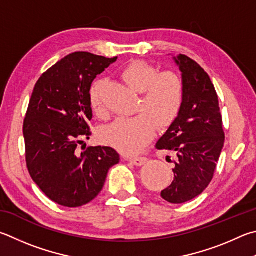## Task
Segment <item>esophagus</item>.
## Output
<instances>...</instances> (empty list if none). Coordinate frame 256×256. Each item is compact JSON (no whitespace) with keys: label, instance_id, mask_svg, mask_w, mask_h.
<instances>
[{"label":"esophagus","instance_id":"1","mask_svg":"<svg viewBox=\"0 0 256 256\" xmlns=\"http://www.w3.org/2000/svg\"><path fill=\"white\" fill-rule=\"evenodd\" d=\"M131 164H133L134 166H141L144 164H146L148 159L146 156H140V158H132V159L128 160Z\"/></svg>","mask_w":256,"mask_h":256}]
</instances>
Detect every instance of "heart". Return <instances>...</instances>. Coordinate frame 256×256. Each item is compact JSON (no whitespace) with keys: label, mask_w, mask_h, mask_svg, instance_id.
I'll use <instances>...</instances> for the list:
<instances>
[{"label":"heart","mask_w":256,"mask_h":256,"mask_svg":"<svg viewBox=\"0 0 256 256\" xmlns=\"http://www.w3.org/2000/svg\"><path fill=\"white\" fill-rule=\"evenodd\" d=\"M132 90L141 92L133 118H120L105 128L104 141L128 156L140 153L152 140L158 128H169L178 118L184 103V82L178 74L156 69L141 60L132 62L120 72ZM102 80L90 88V104L97 116H104L100 97Z\"/></svg>","instance_id":"heart-1"}]
</instances>
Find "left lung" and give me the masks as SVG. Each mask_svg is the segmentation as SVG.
<instances>
[{
	"instance_id": "1",
	"label": "left lung",
	"mask_w": 256,
	"mask_h": 256,
	"mask_svg": "<svg viewBox=\"0 0 256 256\" xmlns=\"http://www.w3.org/2000/svg\"><path fill=\"white\" fill-rule=\"evenodd\" d=\"M174 60L182 77L184 103L156 148L176 154L174 179L162 190L161 197L171 204H184L199 196L210 184L225 134L218 96L208 74L184 54Z\"/></svg>"
}]
</instances>
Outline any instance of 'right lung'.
<instances>
[{"label": "right lung", "mask_w": 256, "mask_h": 256, "mask_svg": "<svg viewBox=\"0 0 256 256\" xmlns=\"http://www.w3.org/2000/svg\"><path fill=\"white\" fill-rule=\"evenodd\" d=\"M116 59L70 54L44 72L34 88L23 122L26 166L32 180L58 205L80 207L92 202L108 170L120 162L110 146L78 150L92 134V82Z\"/></svg>", "instance_id": "obj_1"}]
</instances>
